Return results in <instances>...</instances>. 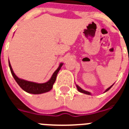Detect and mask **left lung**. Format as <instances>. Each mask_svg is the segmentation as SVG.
Masks as SVG:
<instances>
[{
  "label": "left lung",
  "mask_w": 129,
  "mask_h": 129,
  "mask_svg": "<svg viewBox=\"0 0 129 129\" xmlns=\"http://www.w3.org/2000/svg\"><path fill=\"white\" fill-rule=\"evenodd\" d=\"M113 86V85H112V86H110V87L109 88H107V90H105V92H107V91L108 90H109L110 89V88L112 87V86ZM76 87H77V90H78V91L79 92H81V93H83V94H88V95H90V93L89 92H87V91H86V90H83L81 88V87H79V86H78V85H76Z\"/></svg>",
  "instance_id": "obj_1"
}]
</instances>
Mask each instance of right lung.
Instances as JSON below:
<instances>
[{"instance_id":"right-lung-1","label":"right lung","mask_w":129,"mask_h":129,"mask_svg":"<svg viewBox=\"0 0 129 129\" xmlns=\"http://www.w3.org/2000/svg\"><path fill=\"white\" fill-rule=\"evenodd\" d=\"M62 64H63V63H60L58 68L54 72L52 76L51 77L50 79L48 81L44 83H34V82L28 81L24 80V79H22L19 78L15 74V73L13 72V69L11 68V64H10V61H9V67H10V70H11V74H12L13 77H14L15 80L17 83L18 85L20 86V87L22 90H24L25 92L33 94H43V93H45V92H49V91L52 88V87H53V84H54L55 81L56 80L57 75L58 72H59V71L61 69Z\"/></svg>"}]
</instances>
